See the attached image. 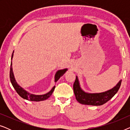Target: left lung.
<instances>
[{
    "instance_id": "left-lung-1",
    "label": "left lung",
    "mask_w": 130,
    "mask_h": 130,
    "mask_svg": "<svg viewBox=\"0 0 130 130\" xmlns=\"http://www.w3.org/2000/svg\"><path fill=\"white\" fill-rule=\"evenodd\" d=\"M122 80L119 82L116 86L108 91L99 93H88L80 88L77 76L73 84V90L76 99L79 103L88 105L99 106L105 104L109 101L118 91Z\"/></svg>"
}]
</instances>
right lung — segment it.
<instances>
[{
  "label": "right lung",
  "instance_id": "right-lung-1",
  "mask_svg": "<svg viewBox=\"0 0 130 130\" xmlns=\"http://www.w3.org/2000/svg\"><path fill=\"white\" fill-rule=\"evenodd\" d=\"M13 53L14 51H13V53H12L11 60H12V58H13ZM12 64L11 62V63H10V82H11V83L14 89H15L18 94L21 97H22V98H24L25 99H26V100H29L31 101H36V102H38V101L46 100V99L48 98L52 95L53 92L54 91L55 89V87H56L55 86L53 87L52 89H51L49 92H48L47 93L44 94V95H34V94H31L30 93H29V92H26L25 90H24V89L22 88L20 86H19V85H18V84L17 83V82H16L15 77H14V76H13V71H12ZM67 70V69H63V70H60L57 71L56 73V75H55V82H56L65 73Z\"/></svg>",
  "mask_w": 130,
  "mask_h": 130
}]
</instances>
